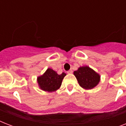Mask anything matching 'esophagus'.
<instances>
[{"label":"esophagus","mask_w":126,"mask_h":126,"mask_svg":"<svg viewBox=\"0 0 126 126\" xmlns=\"http://www.w3.org/2000/svg\"><path fill=\"white\" fill-rule=\"evenodd\" d=\"M73 70H69V71H67V73H68V74H71V73H73Z\"/></svg>","instance_id":"34e87169"}]
</instances>
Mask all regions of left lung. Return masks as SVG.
<instances>
[{"mask_svg":"<svg viewBox=\"0 0 126 126\" xmlns=\"http://www.w3.org/2000/svg\"><path fill=\"white\" fill-rule=\"evenodd\" d=\"M74 75L80 86L84 89L94 88L100 80L99 75L87 66L80 67L78 71L74 72Z\"/></svg>","mask_w":126,"mask_h":126,"instance_id":"left-lung-1","label":"left lung"}]
</instances>
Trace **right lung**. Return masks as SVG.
<instances>
[{"label":"right lung","mask_w":126,"mask_h":126,"mask_svg":"<svg viewBox=\"0 0 126 126\" xmlns=\"http://www.w3.org/2000/svg\"><path fill=\"white\" fill-rule=\"evenodd\" d=\"M65 73L58 75L51 69H47L42 76L38 78V83L42 90L47 92H54L61 86Z\"/></svg>","instance_id":"obj_1"}]
</instances>
